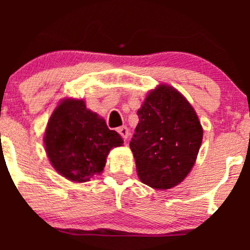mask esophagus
I'll return each mask as SVG.
<instances>
[{"instance_id": "34e87169", "label": "esophagus", "mask_w": 250, "mask_h": 250, "mask_svg": "<svg viewBox=\"0 0 250 250\" xmlns=\"http://www.w3.org/2000/svg\"><path fill=\"white\" fill-rule=\"evenodd\" d=\"M117 133L121 135V136H122L125 140L128 139V136H129V130H128V128L125 127V125H122V127L117 128Z\"/></svg>"}]
</instances>
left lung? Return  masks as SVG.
<instances>
[{
    "label": "left lung",
    "instance_id": "8db88e82",
    "mask_svg": "<svg viewBox=\"0 0 250 250\" xmlns=\"http://www.w3.org/2000/svg\"><path fill=\"white\" fill-rule=\"evenodd\" d=\"M139 123L130 141L139 179L154 189H170L193 168L203 129L185 96L168 84L148 93L137 110Z\"/></svg>",
    "mask_w": 250,
    "mask_h": 250
}]
</instances>
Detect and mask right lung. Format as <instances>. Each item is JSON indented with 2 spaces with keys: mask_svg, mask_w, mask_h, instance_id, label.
Here are the masks:
<instances>
[{
  "mask_svg": "<svg viewBox=\"0 0 250 250\" xmlns=\"http://www.w3.org/2000/svg\"><path fill=\"white\" fill-rule=\"evenodd\" d=\"M123 140L83 100L64 99L51 114L44 147L55 170L73 182H87L101 174L105 160Z\"/></svg>",
  "mask_w": 250,
  "mask_h": 250,
  "instance_id": "add662e5",
  "label": "right lung"
}]
</instances>
